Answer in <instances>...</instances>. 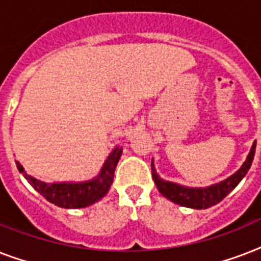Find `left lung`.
Returning <instances> with one entry per match:
<instances>
[{
  "label": "left lung",
  "instance_id": "1",
  "mask_svg": "<svg viewBox=\"0 0 261 261\" xmlns=\"http://www.w3.org/2000/svg\"><path fill=\"white\" fill-rule=\"evenodd\" d=\"M255 149L256 142H253V146H252L247 161L233 176L223 180L219 184H214V186L207 187V188H188V187L178 186L174 182L165 181L157 174L153 164H151V176H153L155 186H157L160 192L163 194V196L168 198L173 203H177V204L184 207H191V208H198V210L208 208V207L221 202L243 180V177L248 173L252 165V161L255 157Z\"/></svg>",
  "mask_w": 261,
  "mask_h": 261
}]
</instances>
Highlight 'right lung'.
Wrapping results in <instances>:
<instances>
[{
    "instance_id": "1",
    "label": "right lung",
    "mask_w": 261,
    "mask_h": 261,
    "mask_svg": "<svg viewBox=\"0 0 261 261\" xmlns=\"http://www.w3.org/2000/svg\"><path fill=\"white\" fill-rule=\"evenodd\" d=\"M120 155L122 147H116L107 159L97 177L84 182H43L27 173L20 163L16 161V164L20 173H22L31 186L48 202L62 208H81L93 204L108 192L114 181L115 168L118 165Z\"/></svg>"
}]
</instances>
